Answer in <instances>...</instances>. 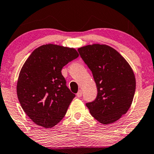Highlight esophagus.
Masks as SVG:
<instances>
[{"label":"esophagus","mask_w":154,"mask_h":154,"mask_svg":"<svg viewBox=\"0 0 154 154\" xmlns=\"http://www.w3.org/2000/svg\"><path fill=\"white\" fill-rule=\"evenodd\" d=\"M82 94H82V91H81V90H79V91L78 92V93L76 94V95H77L78 97H81Z\"/></svg>","instance_id":"34e87169"}]
</instances>
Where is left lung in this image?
<instances>
[{"mask_svg": "<svg viewBox=\"0 0 154 154\" xmlns=\"http://www.w3.org/2000/svg\"><path fill=\"white\" fill-rule=\"evenodd\" d=\"M92 71L97 89L95 100L86 103L91 115L102 124L116 121L131 106L135 92L134 73L113 48L94 44L78 50Z\"/></svg>", "mask_w": 154, "mask_h": 154, "instance_id": "8db88e82", "label": "left lung"}]
</instances>
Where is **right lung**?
<instances>
[{"mask_svg":"<svg viewBox=\"0 0 154 154\" xmlns=\"http://www.w3.org/2000/svg\"><path fill=\"white\" fill-rule=\"evenodd\" d=\"M78 57L73 48L48 44L36 48L23 65L17 85L18 100L38 125L52 128L64 117L75 94L61 71Z\"/></svg>","mask_w":154,"mask_h":154,"instance_id":"1","label":"right lung"}]
</instances>
